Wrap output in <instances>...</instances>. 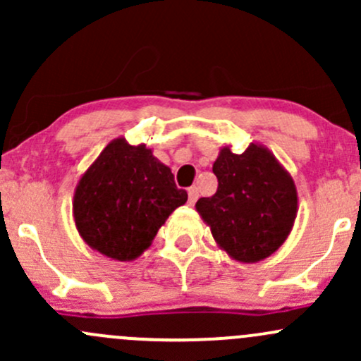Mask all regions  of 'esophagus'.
Here are the masks:
<instances>
[{"instance_id":"obj_1","label":"esophagus","mask_w":361,"mask_h":361,"mask_svg":"<svg viewBox=\"0 0 361 361\" xmlns=\"http://www.w3.org/2000/svg\"><path fill=\"white\" fill-rule=\"evenodd\" d=\"M188 196H189V204H195L197 200V188H189L188 189Z\"/></svg>"}]
</instances>
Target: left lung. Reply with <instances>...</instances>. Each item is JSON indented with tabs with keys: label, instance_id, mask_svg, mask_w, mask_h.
<instances>
[{
	"label": "left lung",
	"instance_id": "obj_1",
	"mask_svg": "<svg viewBox=\"0 0 361 361\" xmlns=\"http://www.w3.org/2000/svg\"><path fill=\"white\" fill-rule=\"evenodd\" d=\"M213 173L216 192L200 197L196 212L210 227L216 246L235 262L257 263L284 244L298 215L293 177L259 142L243 153L219 151Z\"/></svg>",
	"mask_w": 361,
	"mask_h": 361
}]
</instances>
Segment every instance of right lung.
<instances>
[{"mask_svg": "<svg viewBox=\"0 0 361 361\" xmlns=\"http://www.w3.org/2000/svg\"><path fill=\"white\" fill-rule=\"evenodd\" d=\"M188 201L173 173L146 145L108 142L75 185L72 215L89 247L133 262L153 243L170 213Z\"/></svg>", "mask_w": 361, "mask_h": 361, "instance_id": "obj_1", "label": "right lung"}]
</instances>
